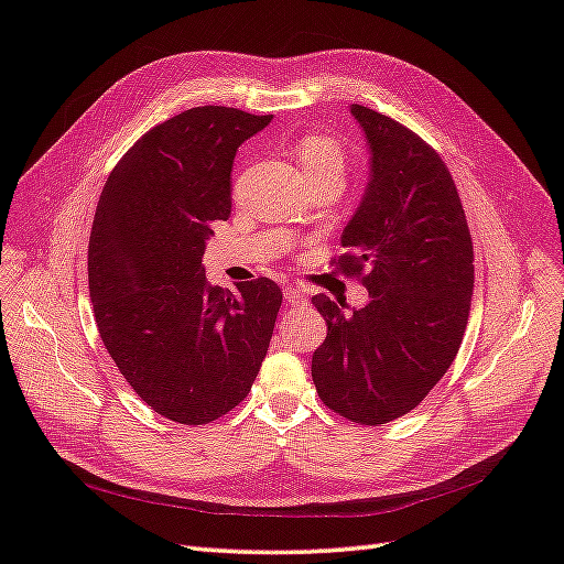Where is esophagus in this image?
Returning a JSON list of instances; mask_svg holds the SVG:
<instances>
[{
	"mask_svg": "<svg viewBox=\"0 0 564 564\" xmlns=\"http://www.w3.org/2000/svg\"><path fill=\"white\" fill-rule=\"evenodd\" d=\"M284 299H286L289 306H299V303L306 301V296H303V292H301L296 284H286L284 286Z\"/></svg>",
	"mask_w": 564,
	"mask_h": 564,
	"instance_id": "esophagus-1",
	"label": "esophagus"
}]
</instances>
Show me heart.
I'll use <instances>...</instances> for the list:
<instances>
[{"label":"heart","instance_id":"1","mask_svg":"<svg viewBox=\"0 0 564 564\" xmlns=\"http://www.w3.org/2000/svg\"><path fill=\"white\" fill-rule=\"evenodd\" d=\"M296 159L306 175L327 173V171L344 175V169H346L344 147L334 140V137L319 134V132L303 137V140L296 144Z\"/></svg>","mask_w":564,"mask_h":564}]
</instances>
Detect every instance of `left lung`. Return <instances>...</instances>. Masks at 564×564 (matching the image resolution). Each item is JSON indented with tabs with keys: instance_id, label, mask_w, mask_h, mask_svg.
<instances>
[{
	"instance_id": "8db88e82",
	"label": "left lung",
	"mask_w": 564,
	"mask_h": 564,
	"mask_svg": "<svg viewBox=\"0 0 564 564\" xmlns=\"http://www.w3.org/2000/svg\"><path fill=\"white\" fill-rule=\"evenodd\" d=\"M351 113L368 137L372 175L332 265L370 301L344 313L323 294L313 299L327 337L311 372L332 413L377 427L417 408L451 368L475 292V249L436 149L368 106Z\"/></svg>"
}]
</instances>
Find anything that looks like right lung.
Segmentation results:
<instances>
[{
    "mask_svg": "<svg viewBox=\"0 0 564 564\" xmlns=\"http://www.w3.org/2000/svg\"><path fill=\"white\" fill-rule=\"evenodd\" d=\"M270 120L230 106L182 111L126 151L99 196L87 247L99 337L134 393L180 424L245 401L275 329V282L232 294L204 272L213 223L232 210L237 149Z\"/></svg>",
    "mask_w": 564,
    "mask_h": 564,
    "instance_id": "right-lung-1",
    "label": "right lung"
}]
</instances>
